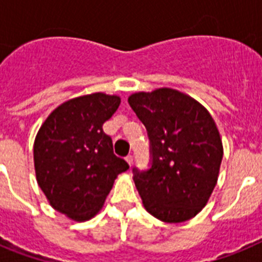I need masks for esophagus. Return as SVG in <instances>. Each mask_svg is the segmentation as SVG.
<instances>
[{"label":"esophagus","mask_w":262,"mask_h":262,"mask_svg":"<svg viewBox=\"0 0 262 262\" xmlns=\"http://www.w3.org/2000/svg\"><path fill=\"white\" fill-rule=\"evenodd\" d=\"M126 161H127V163L129 164V166L133 165V161H134V157H133V155H128V156H126Z\"/></svg>","instance_id":"obj_1"}]
</instances>
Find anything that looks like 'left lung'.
Masks as SVG:
<instances>
[{
    "label": "left lung",
    "mask_w": 262,
    "mask_h": 262,
    "mask_svg": "<svg viewBox=\"0 0 262 262\" xmlns=\"http://www.w3.org/2000/svg\"><path fill=\"white\" fill-rule=\"evenodd\" d=\"M128 103L151 140V169H134L144 209L165 223L189 221L217 182L223 144L215 120L198 101L170 88L134 93Z\"/></svg>",
    "instance_id": "8db88e82"
}]
</instances>
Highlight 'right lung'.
I'll return each instance as SVG.
<instances>
[{
  "mask_svg": "<svg viewBox=\"0 0 262 262\" xmlns=\"http://www.w3.org/2000/svg\"><path fill=\"white\" fill-rule=\"evenodd\" d=\"M120 105L119 96L92 93L57 106L34 142L36 181L50 205L75 222L102 209L118 174L129 168L115 156L103 123Z\"/></svg>",
  "mask_w": 262,
  "mask_h": 262,
  "instance_id": "right-lung-1",
  "label": "right lung"
}]
</instances>
